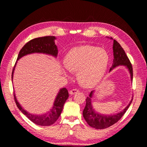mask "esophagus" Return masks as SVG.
I'll list each match as a JSON object with an SVG mask.
<instances>
[{
    "label": "esophagus",
    "instance_id": "1",
    "mask_svg": "<svg viewBox=\"0 0 147 147\" xmlns=\"http://www.w3.org/2000/svg\"><path fill=\"white\" fill-rule=\"evenodd\" d=\"M78 92H79V90L78 89H71V90L69 91V94H75V93H78Z\"/></svg>",
    "mask_w": 147,
    "mask_h": 147
}]
</instances>
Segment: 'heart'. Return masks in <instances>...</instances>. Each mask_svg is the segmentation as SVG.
<instances>
[{
  "mask_svg": "<svg viewBox=\"0 0 147 147\" xmlns=\"http://www.w3.org/2000/svg\"><path fill=\"white\" fill-rule=\"evenodd\" d=\"M109 57L105 50L97 47L83 46L71 49L65 57V67L71 73H77L79 83L92 88L100 82L108 68ZM65 75L68 73L63 70Z\"/></svg>",
  "mask_w": 147,
  "mask_h": 147,
  "instance_id": "heart-1",
  "label": "heart"
}]
</instances>
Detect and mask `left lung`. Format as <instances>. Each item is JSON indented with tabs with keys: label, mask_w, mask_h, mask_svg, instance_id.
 <instances>
[{
	"label": "left lung",
	"mask_w": 147,
	"mask_h": 147,
	"mask_svg": "<svg viewBox=\"0 0 147 147\" xmlns=\"http://www.w3.org/2000/svg\"><path fill=\"white\" fill-rule=\"evenodd\" d=\"M111 39H113L110 38ZM113 40V61L111 67L109 69V71H112V69L115 68L116 67L119 65H124L128 69L129 73L130 74L131 80L132 81L133 79V69L132 66L130 63V60L126 56L124 49L122 48L121 45L115 39ZM94 91H92L89 96L86 98V106L83 111V116L85 119L86 121L88 123L89 126L92 128L95 129H104L107 128L116 123L119 119L123 117L124 113H126L129 106L132 102V99L130 100L128 105L124 108L123 111L116 114L113 115H104V114H100L96 111L93 108L92 105L91 98Z\"/></svg>",
	"instance_id": "1"
}]
</instances>
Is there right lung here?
<instances>
[{
  "instance_id": "obj_1",
  "label": "right lung",
  "mask_w": 147,
  "mask_h": 147,
  "mask_svg": "<svg viewBox=\"0 0 147 147\" xmlns=\"http://www.w3.org/2000/svg\"><path fill=\"white\" fill-rule=\"evenodd\" d=\"M56 39V37L54 36H45L32 39V40L26 43L25 45H24L23 48L21 49L18 57H17V61L19 60L22 57L33 53L45 54L56 58L57 55H58V51L57 46L55 44V42H54ZM16 63L15 64L13 71H12V80H13V73L15 67L16 66ZM13 95L17 106L18 107L20 111L24 115H25L28 119H30L32 122H33L34 123L37 124V125L47 126L54 124L58 120L59 117L61 115L64 104L69 97V93L67 89L65 88L59 89L55 98V100L54 102L53 108L50 109L48 112L41 114V115L32 114L28 112L17 101L15 93Z\"/></svg>"
}]
</instances>
